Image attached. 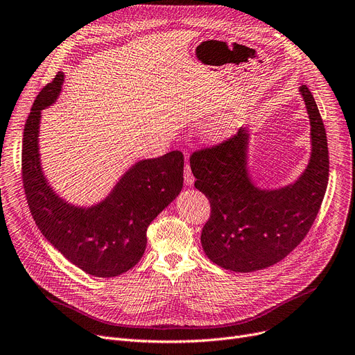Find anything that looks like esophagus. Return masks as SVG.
<instances>
[{
	"mask_svg": "<svg viewBox=\"0 0 355 355\" xmlns=\"http://www.w3.org/2000/svg\"><path fill=\"white\" fill-rule=\"evenodd\" d=\"M184 182H186V186H191V184L194 182V177H193L189 162L186 164V166H184Z\"/></svg>",
	"mask_w": 355,
	"mask_h": 355,
	"instance_id": "34e87169",
	"label": "esophagus"
}]
</instances>
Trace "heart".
Here are the masks:
<instances>
[{
    "instance_id": "b5f03b06",
    "label": "heart",
    "mask_w": 355,
    "mask_h": 355,
    "mask_svg": "<svg viewBox=\"0 0 355 355\" xmlns=\"http://www.w3.org/2000/svg\"><path fill=\"white\" fill-rule=\"evenodd\" d=\"M206 132L211 139H222V137L227 136L230 132H232V119L229 116L216 117L207 123Z\"/></svg>"
}]
</instances>
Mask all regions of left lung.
<instances>
[{"instance_id": "left-lung-1", "label": "left lung", "mask_w": 355, "mask_h": 355, "mask_svg": "<svg viewBox=\"0 0 355 355\" xmlns=\"http://www.w3.org/2000/svg\"><path fill=\"white\" fill-rule=\"evenodd\" d=\"M311 119L312 155L302 177L280 190H259L246 169L248 133L194 150L190 166L194 186L210 202L202 230L206 255L236 272L263 270L286 258L312 227L329 177L327 132L307 85L300 87Z\"/></svg>"}]
</instances>
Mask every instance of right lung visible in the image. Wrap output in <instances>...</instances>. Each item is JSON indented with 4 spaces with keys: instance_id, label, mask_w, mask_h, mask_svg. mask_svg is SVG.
<instances>
[{
    "instance_id": "add662e5",
    "label": "right lung",
    "mask_w": 355,
    "mask_h": 355,
    "mask_svg": "<svg viewBox=\"0 0 355 355\" xmlns=\"http://www.w3.org/2000/svg\"><path fill=\"white\" fill-rule=\"evenodd\" d=\"M64 75L58 72L37 94L24 125L21 177L27 205L43 236L87 274L116 277L133 268L146 248L150 222L182 189L180 150L133 165L104 202L88 209L58 197L46 182L39 159L40 110L55 103Z\"/></svg>"
}]
</instances>
